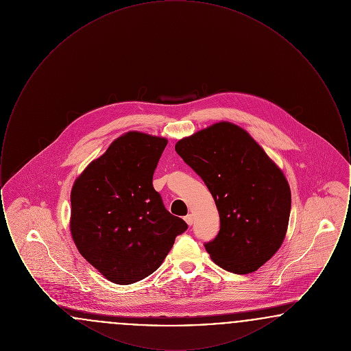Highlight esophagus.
Returning <instances> with one entry per match:
<instances>
[{
    "label": "esophagus",
    "instance_id": "esophagus-1",
    "mask_svg": "<svg viewBox=\"0 0 351 351\" xmlns=\"http://www.w3.org/2000/svg\"><path fill=\"white\" fill-rule=\"evenodd\" d=\"M184 219H185V222L191 226V225L193 223V219H195V218H193V215H186V216L184 217Z\"/></svg>",
    "mask_w": 351,
    "mask_h": 351
}]
</instances>
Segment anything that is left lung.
<instances>
[{"mask_svg":"<svg viewBox=\"0 0 351 351\" xmlns=\"http://www.w3.org/2000/svg\"><path fill=\"white\" fill-rule=\"evenodd\" d=\"M175 150L212 193L219 233L205 245L212 261L233 274H250L283 243L291 189L283 171L247 133L228 121L182 138Z\"/></svg>","mask_w":351,"mask_h":351,"instance_id":"1","label":"left lung"}]
</instances>
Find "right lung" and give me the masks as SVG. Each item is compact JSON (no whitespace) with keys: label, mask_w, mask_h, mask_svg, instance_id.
Returning <instances> with one entry per match:
<instances>
[{"label":"right lung","mask_w":351,"mask_h":351,"mask_svg":"<svg viewBox=\"0 0 351 351\" xmlns=\"http://www.w3.org/2000/svg\"><path fill=\"white\" fill-rule=\"evenodd\" d=\"M167 143L163 136L122 134L72 185V239L86 262L113 283L133 284L151 275L188 228L152 186Z\"/></svg>","instance_id":"add662e5"}]
</instances>
